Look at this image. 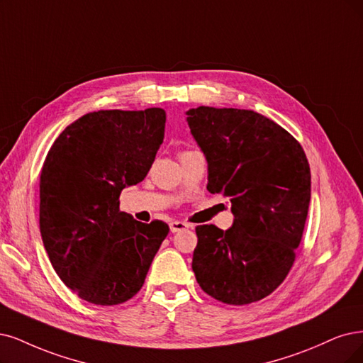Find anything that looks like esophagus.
Masks as SVG:
<instances>
[{"instance_id": "34e87169", "label": "esophagus", "mask_w": 363, "mask_h": 363, "mask_svg": "<svg viewBox=\"0 0 363 363\" xmlns=\"http://www.w3.org/2000/svg\"><path fill=\"white\" fill-rule=\"evenodd\" d=\"M189 227H190V224H186L184 221H172L170 223V232L172 233H177V232L189 229Z\"/></svg>"}]
</instances>
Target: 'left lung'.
I'll return each mask as SVG.
<instances>
[{"mask_svg":"<svg viewBox=\"0 0 363 363\" xmlns=\"http://www.w3.org/2000/svg\"><path fill=\"white\" fill-rule=\"evenodd\" d=\"M186 123L208 161V191L229 197L235 217L225 232L196 227V279L220 302H257L296 257L311 199L306 155L289 131L254 111L200 106Z\"/></svg>","mask_w":363,"mask_h":363,"instance_id":"left-lung-1","label":"left lung"}]
</instances>
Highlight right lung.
<instances>
[{"instance_id": "add662e5", "label": "right lung", "mask_w": 363, "mask_h": 363, "mask_svg": "<svg viewBox=\"0 0 363 363\" xmlns=\"http://www.w3.org/2000/svg\"><path fill=\"white\" fill-rule=\"evenodd\" d=\"M166 112L99 111L53 142L40 174V232L53 269L80 299L118 305L143 283L169 233L119 211V194L150 172Z\"/></svg>"}]
</instances>
